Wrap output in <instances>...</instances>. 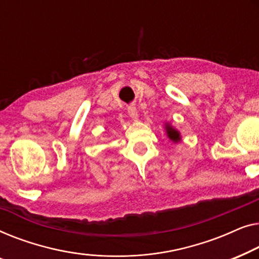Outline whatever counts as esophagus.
Instances as JSON below:
<instances>
[{
    "mask_svg": "<svg viewBox=\"0 0 259 259\" xmlns=\"http://www.w3.org/2000/svg\"><path fill=\"white\" fill-rule=\"evenodd\" d=\"M128 114L133 119L138 118V111H137V109H136V107H135V105H129V107H128Z\"/></svg>",
    "mask_w": 259,
    "mask_h": 259,
    "instance_id": "esophagus-1",
    "label": "esophagus"
}]
</instances>
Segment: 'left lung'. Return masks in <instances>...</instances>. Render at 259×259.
<instances>
[{"label":"left lung","mask_w":259,"mask_h":259,"mask_svg":"<svg viewBox=\"0 0 259 259\" xmlns=\"http://www.w3.org/2000/svg\"><path fill=\"white\" fill-rule=\"evenodd\" d=\"M166 134H167V136H169L170 140H172L175 142L180 141V134H178V131L175 130L174 128H171V126H169V125L166 126Z\"/></svg>","instance_id":"1"}]
</instances>
